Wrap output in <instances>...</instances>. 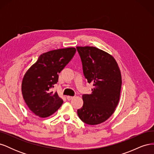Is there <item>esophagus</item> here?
<instances>
[{
    "label": "esophagus",
    "mask_w": 154,
    "mask_h": 154,
    "mask_svg": "<svg viewBox=\"0 0 154 154\" xmlns=\"http://www.w3.org/2000/svg\"><path fill=\"white\" fill-rule=\"evenodd\" d=\"M73 96H67V100H71L72 99H73Z\"/></svg>",
    "instance_id": "esophagus-1"
}]
</instances>
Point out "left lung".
Here are the masks:
<instances>
[{
	"label": "left lung",
	"mask_w": 154,
	"mask_h": 154,
	"mask_svg": "<svg viewBox=\"0 0 154 154\" xmlns=\"http://www.w3.org/2000/svg\"><path fill=\"white\" fill-rule=\"evenodd\" d=\"M82 62L83 74L92 83L91 94H83V105L77 110L86 124L103 123L114 112L119 100L122 74L112 56L95 47H76Z\"/></svg>",
	"instance_id": "8db88e82"
}]
</instances>
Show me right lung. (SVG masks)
<instances>
[{
    "label": "right lung",
    "mask_w": 154,
    "mask_h": 154,
    "mask_svg": "<svg viewBox=\"0 0 154 154\" xmlns=\"http://www.w3.org/2000/svg\"><path fill=\"white\" fill-rule=\"evenodd\" d=\"M74 48L59 49L42 54L26 71L22 82V93L31 111L40 118L53 114L63 100L52 91L58 74L76 53Z\"/></svg>",
    "instance_id": "add662e5"
}]
</instances>
